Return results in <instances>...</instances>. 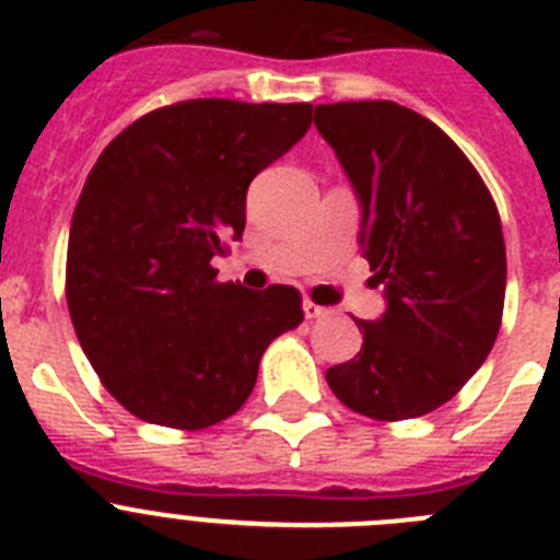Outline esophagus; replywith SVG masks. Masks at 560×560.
<instances>
[{"label":"esophagus","mask_w":560,"mask_h":560,"mask_svg":"<svg viewBox=\"0 0 560 560\" xmlns=\"http://www.w3.org/2000/svg\"><path fill=\"white\" fill-rule=\"evenodd\" d=\"M304 315L312 320V317H326V315H331V310H329V306H320V304H315V301L306 299V301H304Z\"/></svg>","instance_id":"esophagus-1"}]
</instances>
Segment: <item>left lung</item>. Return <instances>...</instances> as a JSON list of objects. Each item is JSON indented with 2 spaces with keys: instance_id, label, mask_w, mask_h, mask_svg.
Here are the masks:
<instances>
[{
  "instance_id": "1",
  "label": "left lung",
  "mask_w": 560,
  "mask_h": 560,
  "mask_svg": "<svg viewBox=\"0 0 560 560\" xmlns=\"http://www.w3.org/2000/svg\"><path fill=\"white\" fill-rule=\"evenodd\" d=\"M315 128L360 195V243L387 295L380 320H357L360 354L326 382L360 416H427L460 393L500 335V211L466 153L405 105H317Z\"/></svg>"
}]
</instances>
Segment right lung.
<instances>
[{"label":"right lung","instance_id":"add662e5","mask_svg":"<svg viewBox=\"0 0 560 560\" xmlns=\"http://www.w3.org/2000/svg\"><path fill=\"white\" fill-rule=\"evenodd\" d=\"M312 125L310 103L180 100L100 153L72 214L67 304L105 390L136 418L206 430L248 401L270 342L304 320L287 284L218 281L245 192Z\"/></svg>","mask_w":560,"mask_h":560}]
</instances>
